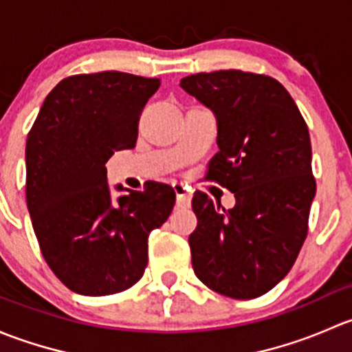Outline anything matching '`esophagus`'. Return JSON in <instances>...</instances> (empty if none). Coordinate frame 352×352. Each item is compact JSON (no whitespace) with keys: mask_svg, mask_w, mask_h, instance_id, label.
Returning <instances> with one entry per match:
<instances>
[{"mask_svg":"<svg viewBox=\"0 0 352 352\" xmlns=\"http://www.w3.org/2000/svg\"><path fill=\"white\" fill-rule=\"evenodd\" d=\"M173 189H175V194H177V206H179V208H189L190 206L189 187L184 186V184H173Z\"/></svg>","mask_w":352,"mask_h":352,"instance_id":"1","label":"esophagus"}]
</instances>
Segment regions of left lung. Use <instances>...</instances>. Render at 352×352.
<instances>
[{
    "mask_svg": "<svg viewBox=\"0 0 352 352\" xmlns=\"http://www.w3.org/2000/svg\"><path fill=\"white\" fill-rule=\"evenodd\" d=\"M180 87L214 112L219 151L206 179L236 199L225 209L194 192L192 269L216 293L258 298L291 271L308 235L317 190L308 126L286 88L267 74L221 69L190 74Z\"/></svg>",
    "mask_w": 352,
    "mask_h": 352,
    "instance_id": "obj_1",
    "label": "left lung"
}]
</instances>
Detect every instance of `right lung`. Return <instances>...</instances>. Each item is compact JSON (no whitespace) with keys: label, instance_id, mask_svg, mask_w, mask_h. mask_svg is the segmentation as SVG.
Returning <instances> with one entry per match:
<instances>
[{"label":"right lung","instance_id":"right-lung-1","mask_svg":"<svg viewBox=\"0 0 352 352\" xmlns=\"http://www.w3.org/2000/svg\"><path fill=\"white\" fill-rule=\"evenodd\" d=\"M158 78L120 71L73 74L45 97L25 148L27 208L51 271L71 291L129 289L148 265V236L175 204L170 186L146 182L113 199L105 163L136 146ZM122 190V186H117Z\"/></svg>","mask_w":352,"mask_h":352}]
</instances>
